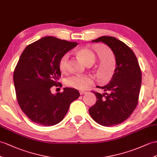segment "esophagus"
Instances as JSON below:
<instances>
[{
	"mask_svg": "<svg viewBox=\"0 0 157 157\" xmlns=\"http://www.w3.org/2000/svg\"><path fill=\"white\" fill-rule=\"evenodd\" d=\"M79 93H80V94L82 95V94H85L86 92H85V91H83V90H80Z\"/></svg>",
	"mask_w": 157,
	"mask_h": 157,
	"instance_id": "1",
	"label": "esophagus"
}]
</instances>
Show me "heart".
<instances>
[{
    "label": "heart",
    "mask_w": 157,
    "mask_h": 157,
    "mask_svg": "<svg viewBox=\"0 0 157 157\" xmlns=\"http://www.w3.org/2000/svg\"><path fill=\"white\" fill-rule=\"evenodd\" d=\"M76 55L79 56L84 63L88 66L92 65L94 63L95 55L101 56L102 51L100 48H96L94 51H91L87 48L82 47L76 50ZM68 63H69V55L68 53H64L60 56L59 61L60 70L62 72H67L68 69ZM93 82L94 78L93 76L89 75H76L67 79V85L73 89L85 90Z\"/></svg>",
    "instance_id": "b5f03b06"
}]
</instances>
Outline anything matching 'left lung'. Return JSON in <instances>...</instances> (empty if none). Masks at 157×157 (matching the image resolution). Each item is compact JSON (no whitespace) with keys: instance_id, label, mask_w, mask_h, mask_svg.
Returning a JSON list of instances; mask_svg holds the SVG:
<instances>
[{"instance_id":"1","label":"left lung","mask_w":157,"mask_h":157,"mask_svg":"<svg viewBox=\"0 0 157 157\" xmlns=\"http://www.w3.org/2000/svg\"><path fill=\"white\" fill-rule=\"evenodd\" d=\"M92 42L104 43L115 56L116 68L112 78L108 85L97 86L105 93L94 92L97 102L89 109L96 123L112 127L127 120L136 108L142 81L140 68L135 53L121 40L102 36Z\"/></svg>"}]
</instances>
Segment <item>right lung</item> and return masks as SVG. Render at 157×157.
Here are the masks:
<instances>
[{
	"label": "right lung",
	"instance_id": "obj_1",
	"mask_svg": "<svg viewBox=\"0 0 157 157\" xmlns=\"http://www.w3.org/2000/svg\"><path fill=\"white\" fill-rule=\"evenodd\" d=\"M77 44L45 36L28 45L21 54L14 71V85L19 106L34 123L47 127L58 124L71 103L80 97L73 88H64L62 93L51 91L60 83V56Z\"/></svg>",
	"mask_w": 157,
	"mask_h": 157
}]
</instances>
